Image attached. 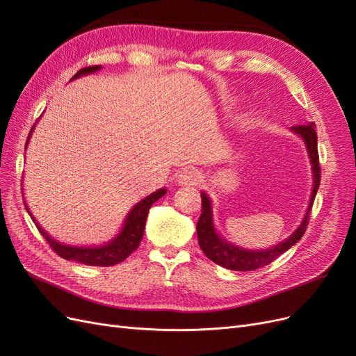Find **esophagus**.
I'll return each instance as SVG.
<instances>
[{"mask_svg":"<svg viewBox=\"0 0 356 356\" xmlns=\"http://www.w3.org/2000/svg\"><path fill=\"white\" fill-rule=\"evenodd\" d=\"M200 181H202L200 172L197 169H191V168L182 170L178 177V182L182 186H197Z\"/></svg>","mask_w":356,"mask_h":356,"instance_id":"esophagus-1","label":"esophagus"}]
</instances>
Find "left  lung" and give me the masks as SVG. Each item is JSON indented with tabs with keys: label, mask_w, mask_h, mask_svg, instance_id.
Masks as SVG:
<instances>
[{
	"label": "left lung",
	"mask_w": 356,
	"mask_h": 356,
	"mask_svg": "<svg viewBox=\"0 0 356 356\" xmlns=\"http://www.w3.org/2000/svg\"><path fill=\"white\" fill-rule=\"evenodd\" d=\"M293 131L298 134L301 138L305 139V143L307 145V152L312 160V165H314V178H315V184L314 190H312V197L307 212L305 215L303 221H301L300 227L294 232V234L288 238L285 242L279 243L270 250L266 251H246L241 250V248L234 246L232 243H225L217 232L213 230V224H212V215H211V202L208 196L202 193V213L200 218L197 221V239L200 250L203 254L207 255L211 261L215 264H220L225 268H230V270H241V272H251L257 270V268L264 267L267 264H270L275 261L276 258L288 251L291 246L296 245L307 229L309 218H310V211L312 207H314V200L316 196V191L319 188V182H321V166H319V154H318V136L315 126L309 123V124H297L293 126Z\"/></svg>",
	"instance_id": "left-lung-1"
}]
</instances>
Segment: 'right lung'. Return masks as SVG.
<instances>
[{
  "label": "right lung",
  "instance_id": "right-lung-1",
  "mask_svg": "<svg viewBox=\"0 0 356 356\" xmlns=\"http://www.w3.org/2000/svg\"><path fill=\"white\" fill-rule=\"evenodd\" d=\"M99 68H101V65H92V67L81 68L77 74L74 75V79L80 77V75H83V74L98 71ZM28 139H29V135H28ZM26 144H28V141H26ZM163 195H166L165 188L157 190L156 193H153V195H149L148 197H145L144 200L135 204L134 209L127 215L124 227L120 232V234H118L113 242L106 243L105 246H96V248H81L80 246V248H77V246H68V245L59 243L55 239H51L50 236L40 227L38 222L34 220V217H31V218L35 222L38 232L44 236V239L50 245L51 250L55 251L59 257L65 258V260H74V261L83 263L86 266H114V264H118L123 260H126V258L139 246V242H141V239H143L144 229H145V220L148 215V209L152 208V204ZM26 211H28V208H26Z\"/></svg>",
  "mask_w": 356,
  "mask_h": 356
}]
</instances>
